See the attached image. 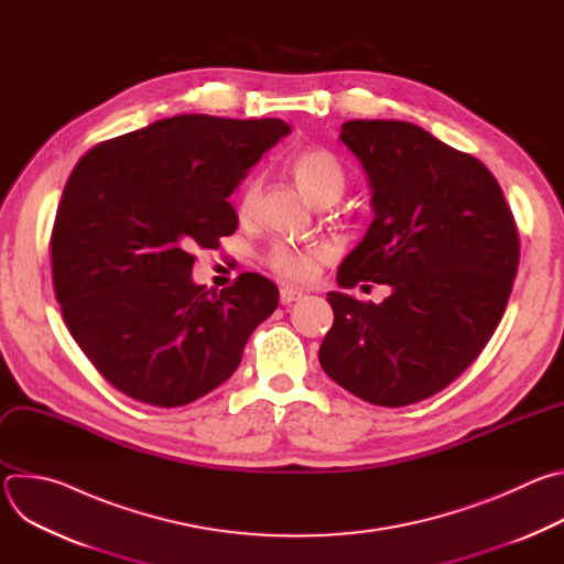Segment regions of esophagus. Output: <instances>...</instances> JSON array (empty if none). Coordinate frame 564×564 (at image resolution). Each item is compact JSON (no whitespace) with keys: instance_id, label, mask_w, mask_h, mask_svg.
<instances>
[{"instance_id":"34e87169","label":"esophagus","mask_w":564,"mask_h":564,"mask_svg":"<svg viewBox=\"0 0 564 564\" xmlns=\"http://www.w3.org/2000/svg\"><path fill=\"white\" fill-rule=\"evenodd\" d=\"M303 296V292L301 290H296V288H281V303H292V301H299Z\"/></svg>"}]
</instances>
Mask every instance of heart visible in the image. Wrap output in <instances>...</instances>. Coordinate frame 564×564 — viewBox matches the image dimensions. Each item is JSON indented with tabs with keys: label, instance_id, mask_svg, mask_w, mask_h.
<instances>
[{
	"label": "heart",
	"instance_id": "b5f03b06",
	"mask_svg": "<svg viewBox=\"0 0 564 564\" xmlns=\"http://www.w3.org/2000/svg\"><path fill=\"white\" fill-rule=\"evenodd\" d=\"M290 172L303 194L316 205H330L341 198L346 189V172L339 160L326 149H303L290 160ZM261 194V178H252L243 194H240L238 212L240 216H250L257 209ZM321 257L318 250H303L292 246H274L268 254L270 265L294 281H305L314 272V263Z\"/></svg>",
	"mask_w": 564,
	"mask_h": 564
}]
</instances>
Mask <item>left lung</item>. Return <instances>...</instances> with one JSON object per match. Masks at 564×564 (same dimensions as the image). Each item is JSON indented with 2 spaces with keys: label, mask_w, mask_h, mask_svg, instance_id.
<instances>
[{
  "label": "left lung",
  "mask_w": 564,
  "mask_h": 564,
  "mask_svg": "<svg viewBox=\"0 0 564 564\" xmlns=\"http://www.w3.org/2000/svg\"><path fill=\"white\" fill-rule=\"evenodd\" d=\"M339 140L366 172L375 218L337 283H386L390 294L361 303L328 292L335 324L318 364L370 404H415L496 333L520 261L516 220L477 158L413 122L350 120Z\"/></svg>",
  "instance_id": "1"
}]
</instances>
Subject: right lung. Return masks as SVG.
<instances>
[{"instance_id":"add662e5","label":"right lung","mask_w":564,"mask_h":564,"mask_svg":"<svg viewBox=\"0 0 564 564\" xmlns=\"http://www.w3.org/2000/svg\"><path fill=\"white\" fill-rule=\"evenodd\" d=\"M290 131L183 113L79 158L53 225V285L73 339L120 392L189 404L234 375L276 310L279 288L254 272L220 292L194 283L192 252L236 231L227 198Z\"/></svg>"}]
</instances>
